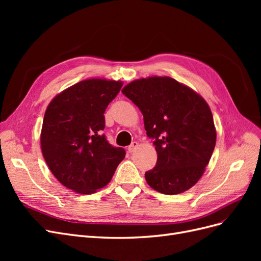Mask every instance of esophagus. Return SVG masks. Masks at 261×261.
Segmentation results:
<instances>
[{
  "label": "esophagus",
  "instance_id": "esophagus-1",
  "mask_svg": "<svg viewBox=\"0 0 261 261\" xmlns=\"http://www.w3.org/2000/svg\"><path fill=\"white\" fill-rule=\"evenodd\" d=\"M138 147V143L137 141H133V143L128 146V151L129 152H134L135 151V149Z\"/></svg>",
  "mask_w": 261,
  "mask_h": 261
}]
</instances>
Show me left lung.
I'll return each mask as SVG.
<instances>
[{
  "mask_svg": "<svg viewBox=\"0 0 261 261\" xmlns=\"http://www.w3.org/2000/svg\"><path fill=\"white\" fill-rule=\"evenodd\" d=\"M122 92L143 113L147 136L153 139L158 160L145 173L148 185L165 195L193 187L202 176L217 140L207 102L168 76L134 81Z\"/></svg>",
  "mask_w": 261,
  "mask_h": 261,
  "instance_id": "8db88e82",
  "label": "left lung"
}]
</instances>
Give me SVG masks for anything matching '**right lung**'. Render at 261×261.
Instances as JSON below:
<instances>
[{
    "label": "right lung",
    "mask_w": 261,
    "mask_h": 261,
    "mask_svg": "<svg viewBox=\"0 0 261 261\" xmlns=\"http://www.w3.org/2000/svg\"><path fill=\"white\" fill-rule=\"evenodd\" d=\"M123 83L91 78L54 97L45 110L41 150L52 174L80 194H92L111 180L125 150L102 134L105 112Z\"/></svg>",
    "instance_id": "right-lung-1"
}]
</instances>
